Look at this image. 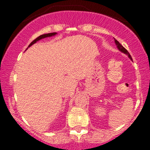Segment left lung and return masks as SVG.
Returning <instances> with one entry per match:
<instances>
[{
  "label": "left lung",
  "instance_id": "left-lung-1",
  "mask_svg": "<svg viewBox=\"0 0 150 150\" xmlns=\"http://www.w3.org/2000/svg\"><path fill=\"white\" fill-rule=\"evenodd\" d=\"M114 40H115V43H116V46H117L118 50H120V51H121L122 52H123V53H125V54H126V55H128V57H129V59H131V60H132V56L130 55V54H129V52H128V50H125V49L124 47H123V46H122L121 44H120V42H119V41L116 40V39H114Z\"/></svg>",
  "mask_w": 150,
  "mask_h": 150
}]
</instances>
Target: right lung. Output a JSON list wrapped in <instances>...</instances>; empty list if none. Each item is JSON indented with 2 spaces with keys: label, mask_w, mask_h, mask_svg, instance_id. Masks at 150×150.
I'll return each instance as SVG.
<instances>
[{
  "label": "right lung",
  "mask_w": 150,
  "mask_h": 150,
  "mask_svg": "<svg viewBox=\"0 0 150 150\" xmlns=\"http://www.w3.org/2000/svg\"><path fill=\"white\" fill-rule=\"evenodd\" d=\"M57 34V33L53 32V33H49V34H42V35L39 36V37H38V38H36V39L34 40H33L32 42H31V43H30V44H29L28 47H30V46H32L33 44H34V43H37V41L43 39V38H49V37H52V36H55V34ZM27 50H28V48H27Z\"/></svg>",
  "instance_id": "obj_1"
}]
</instances>
